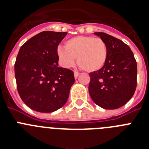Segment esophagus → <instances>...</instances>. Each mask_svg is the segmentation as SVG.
<instances>
[{
    "mask_svg": "<svg viewBox=\"0 0 149 149\" xmlns=\"http://www.w3.org/2000/svg\"><path fill=\"white\" fill-rule=\"evenodd\" d=\"M79 74H80V73H79V72H74V77H75V78H77V77H78Z\"/></svg>",
    "mask_w": 149,
    "mask_h": 149,
    "instance_id": "34e87169",
    "label": "esophagus"
}]
</instances>
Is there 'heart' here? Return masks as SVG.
I'll return each instance as SVG.
<instances>
[{"label":"heart","instance_id":"b5f03b06","mask_svg":"<svg viewBox=\"0 0 149 149\" xmlns=\"http://www.w3.org/2000/svg\"><path fill=\"white\" fill-rule=\"evenodd\" d=\"M65 48L59 46L56 54L59 63L64 68L77 65L83 70L93 72L100 70L106 63L108 48L101 38L90 36H77L65 42Z\"/></svg>","mask_w":149,"mask_h":149}]
</instances>
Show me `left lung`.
Wrapping results in <instances>:
<instances>
[{"label":"left lung","instance_id":"1","mask_svg":"<svg viewBox=\"0 0 149 149\" xmlns=\"http://www.w3.org/2000/svg\"><path fill=\"white\" fill-rule=\"evenodd\" d=\"M94 34L106 42L108 56L103 68L89 74V95L102 108H119L132 98L136 90V60L131 48L122 40L104 33Z\"/></svg>","mask_w":149,"mask_h":149}]
</instances>
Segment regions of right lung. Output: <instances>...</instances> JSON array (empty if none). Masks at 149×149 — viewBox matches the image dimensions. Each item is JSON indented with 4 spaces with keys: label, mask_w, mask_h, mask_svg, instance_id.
Instances as JSON below:
<instances>
[{
    "label": "right lung",
    "mask_w": 149,
    "mask_h": 149,
    "mask_svg": "<svg viewBox=\"0 0 149 149\" xmlns=\"http://www.w3.org/2000/svg\"><path fill=\"white\" fill-rule=\"evenodd\" d=\"M66 32L43 31L21 47L15 76L21 98L40 113H51L66 103L74 83L72 71L58 66L56 51Z\"/></svg>",
    "instance_id": "1"
}]
</instances>
